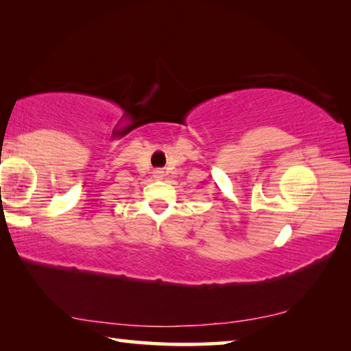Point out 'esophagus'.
<instances>
[{"label":"esophagus","mask_w":351,"mask_h":351,"mask_svg":"<svg viewBox=\"0 0 351 351\" xmlns=\"http://www.w3.org/2000/svg\"><path fill=\"white\" fill-rule=\"evenodd\" d=\"M153 176L156 178V180H162V178H164V171H162V170H154V171H153Z\"/></svg>","instance_id":"34e87169"}]
</instances>
